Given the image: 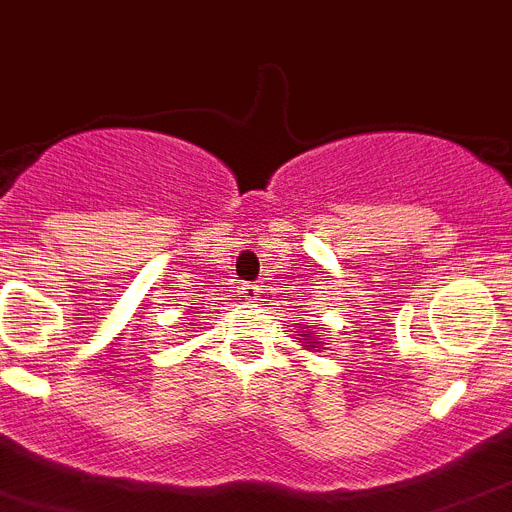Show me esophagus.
I'll use <instances>...</instances> for the list:
<instances>
[{
	"mask_svg": "<svg viewBox=\"0 0 512 512\" xmlns=\"http://www.w3.org/2000/svg\"><path fill=\"white\" fill-rule=\"evenodd\" d=\"M240 293H243V298H246L248 303L261 301V287L259 285H243V287H240Z\"/></svg>",
	"mask_w": 512,
	"mask_h": 512,
	"instance_id": "1",
	"label": "esophagus"
}]
</instances>
